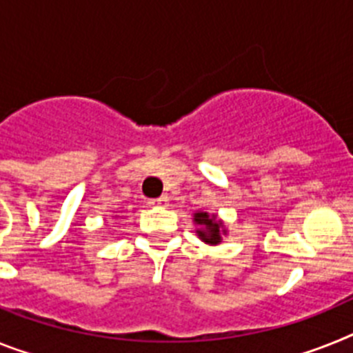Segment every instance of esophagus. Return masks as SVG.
<instances>
[{"mask_svg":"<svg viewBox=\"0 0 353 353\" xmlns=\"http://www.w3.org/2000/svg\"><path fill=\"white\" fill-rule=\"evenodd\" d=\"M149 204L150 206H167L168 197H165V195H163V197H158V199H150Z\"/></svg>","mask_w":353,"mask_h":353,"instance_id":"esophagus-1","label":"esophagus"}]
</instances>
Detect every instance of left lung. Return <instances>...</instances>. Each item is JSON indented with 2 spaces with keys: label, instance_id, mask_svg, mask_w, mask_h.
<instances>
[{
  "label": "left lung",
  "instance_id": "left-lung-1",
  "mask_svg": "<svg viewBox=\"0 0 353 353\" xmlns=\"http://www.w3.org/2000/svg\"><path fill=\"white\" fill-rule=\"evenodd\" d=\"M194 222L197 226H201L197 230V235L206 244L217 245L222 241V235L226 233V230L222 228V222L217 221L215 215H210L206 212L194 213Z\"/></svg>",
  "mask_w": 353,
  "mask_h": 353
}]
</instances>
